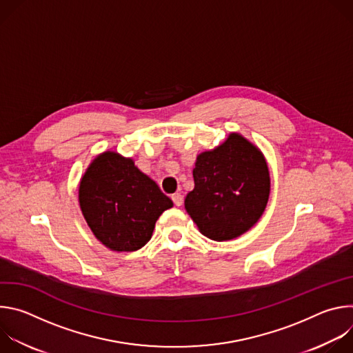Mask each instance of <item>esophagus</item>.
<instances>
[{
    "instance_id": "esophagus-1",
    "label": "esophagus",
    "mask_w": 353,
    "mask_h": 353,
    "mask_svg": "<svg viewBox=\"0 0 353 353\" xmlns=\"http://www.w3.org/2000/svg\"><path fill=\"white\" fill-rule=\"evenodd\" d=\"M172 199H173V203H174V205L176 207H181L183 205V196L177 192V194H173L172 195Z\"/></svg>"
}]
</instances>
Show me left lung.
Segmentation results:
<instances>
[{"label":"left lung","mask_w":353,"mask_h":353,"mask_svg":"<svg viewBox=\"0 0 353 353\" xmlns=\"http://www.w3.org/2000/svg\"><path fill=\"white\" fill-rule=\"evenodd\" d=\"M192 176L194 190L187 194L184 207L208 239H236L264 214L271 190L268 165L260 148L239 132L201 152Z\"/></svg>","instance_id":"left-lung-1"}]
</instances>
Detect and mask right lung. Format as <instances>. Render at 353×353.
<instances>
[{
	"label": "right lung",
	"instance_id": "obj_1",
	"mask_svg": "<svg viewBox=\"0 0 353 353\" xmlns=\"http://www.w3.org/2000/svg\"><path fill=\"white\" fill-rule=\"evenodd\" d=\"M78 201L94 237L112 251H137L173 207L158 184L131 158L106 150L97 155L79 181Z\"/></svg>",
	"mask_w": 353,
	"mask_h": 353
}]
</instances>
